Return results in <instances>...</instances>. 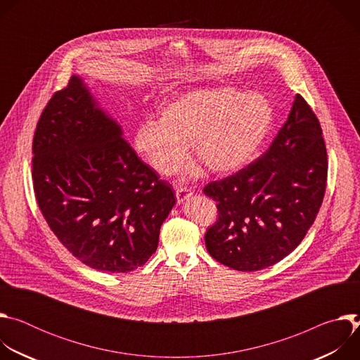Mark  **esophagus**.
<instances>
[{
    "label": "esophagus",
    "mask_w": 360,
    "mask_h": 360,
    "mask_svg": "<svg viewBox=\"0 0 360 360\" xmlns=\"http://www.w3.org/2000/svg\"><path fill=\"white\" fill-rule=\"evenodd\" d=\"M175 195H176L178 203H182V202L186 200V198H189L192 195V191L186 186H178L176 191H175Z\"/></svg>",
    "instance_id": "34e87169"
}]
</instances>
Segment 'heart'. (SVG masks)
Listing matches in <instances>:
<instances>
[{"label":"heart","instance_id":"b5f03b06","mask_svg":"<svg viewBox=\"0 0 360 360\" xmlns=\"http://www.w3.org/2000/svg\"><path fill=\"white\" fill-rule=\"evenodd\" d=\"M274 118L272 104L261 94L231 86L196 89L165 104L158 121L143 122L134 146L161 175L184 165L188 142L208 171L232 174L258 155Z\"/></svg>","mask_w":360,"mask_h":360}]
</instances>
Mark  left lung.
Returning <instances> with one entry per match:
<instances>
[{"mask_svg": "<svg viewBox=\"0 0 360 360\" xmlns=\"http://www.w3.org/2000/svg\"><path fill=\"white\" fill-rule=\"evenodd\" d=\"M328 155L315 112L296 94L286 122L262 155L233 175L210 182L218 219L205 233L214 259L253 272L288 256L312 226L323 200Z\"/></svg>", "mask_w": 360, "mask_h": 360, "instance_id": "1", "label": "left lung"}]
</instances>
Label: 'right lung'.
<instances>
[{
  "instance_id": "add662e5",
  "label": "right lung",
  "mask_w": 360,
  "mask_h": 360,
  "mask_svg": "<svg viewBox=\"0 0 360 360\" xmlns=\"http://www.w3.org/2000/svg\"><path fill=\"white\" fill-rule=\"evenodd\" d=\"M32 153L38 207L78 261L127 274L150 258L176 198L138 158L79 77L72 75L48 101Z\"/></svg>"
}]
</instances>
